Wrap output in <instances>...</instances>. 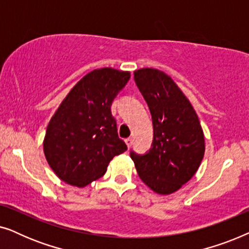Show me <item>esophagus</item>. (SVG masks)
<instances>
[{
	"instance_id": "obj_1",
	"label": "esophagus",
	"mask_w": 249,
	"mask_h": 249,
	"mask_svg": "<svg viewBox=\"0 0 249 249\" xmlns=\"http://www.w3.org/2000/svg\"><path fill=\"white\" fill-rule=\"evenodd\" d=\"M124 142H125V144H127L128 148H130L131 147V144H132V138H127Z\"/></svg>"
}]
</instances>
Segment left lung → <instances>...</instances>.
Instances as JSON below:
<instances>
[{
	"label": "left lung",
	"instance_id": "obj_1",
	"mask_svg": "<svg viewBox=\"0 0 249 249\" xmlns=\"http://www.w3.org/2000/svg\"><path fill=\"white\" fill-rule=\"evenodd\" d=\"M135 81L147 102L154 139L145 155L131 152L139 178L160 195L176 193L198 170L205 138L192 103L173 79L161 70H136Z\"/></svg>",
	"mask_w": 249,
	"mask_h": 249
}]
</instances>
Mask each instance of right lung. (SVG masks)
I'll return each mask as SVG.
<instances>
[{
    "label": "right lung",
    "instance_id": "1",
    "mask_svg": "<svg viewBox=\"0 0 249 249\" xmlns=\"http://www.w3.org/2000/svg\"><path fill=\"white\" fill-rule=\"evenodd\" d=\"M130 78L129 71L95 69L64 97L47 125L43 149L54 173L68 185L86 187L127 151L119 138L111 105Z\"/></svg>",
    "mask_w": 249,
    "mask_h": 249
}]
</instances>
